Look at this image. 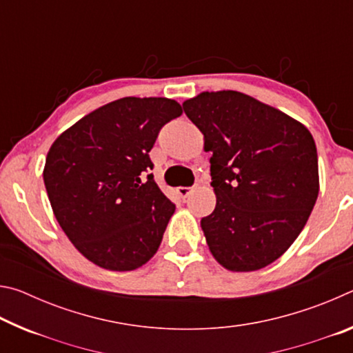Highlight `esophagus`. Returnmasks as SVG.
<instances>
[{"instance_id": "esophagus-1", "label": "esophagus", "mask_w": 353, "mask_h": 353, "mask_svg": "<svg viewBox=\"0 0 353 353\" xmlns=\"http://www.w3.org/2000/svg\"><path fill=\"white\" fill-rule=\"evenodd\" d=\"M176 191H177V194L181 196L182 199H185V198H188V196L191 194V191H193V188H188V187H179Z\"/></svg>"}]
</instances>
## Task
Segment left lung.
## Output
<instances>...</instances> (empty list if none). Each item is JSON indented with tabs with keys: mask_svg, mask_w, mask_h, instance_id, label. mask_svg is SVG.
<instances>
[{
	"mask_svg": "<svg viewBox=\"0 0 353 353\" xmlns=\"http://www.w3.org/2000/svg\"><path fill=\"white\" fill-rule=\"evenodd\" d=\"M182 105L212 152L216 207L201 219L212 255L232 272L271 265L294 243L318 199L313 135L241 92H202Z\"/></svg>",
	"mask_w": 353,
	"mask_h": 353,
	"instance_id": "left-lung-1",
	"label": "left lung"
}]
</instances>
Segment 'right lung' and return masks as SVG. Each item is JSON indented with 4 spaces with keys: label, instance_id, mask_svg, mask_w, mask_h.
Segmentation results:
<instances>
[{
    "label": "right lung",
    "instance_id": "1",
    "mask_svg": "<svg viewBox=\"0 0 353 353\" xmlns=\"http://www.w3.org/2000/svg\"><path fill=\"white\" fill-rule=\"evenodd\" d=\"M182 115L168 98L128 97L93 110L57 137L43 182L74 248L109 271L152 259L176 207L155 183L149 159L159 130Z\"/></svg>",
    "mask_w": 353,
    "mask_h": 353
}]
</instances>
